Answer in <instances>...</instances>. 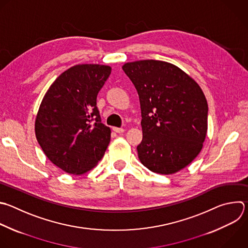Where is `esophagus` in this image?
I'll list each match as a JSON object with an SVG mask.
<instances>
[{
    "label": "esophagus",
    "mask_w": 248,
    "mask_h": 248,
    "mask_svg": "<svg viewBox=\"0 0 248 248\" xmlns=\"http://www.w3.org/2000/svg\"><path fill=\"white\" fill-rule=\"evenodd\" d=\"M113 130L117 133H123L124 131V129L123 127H113Z\"/></svg>",
    "instance_id": "1"
}]
</instances>
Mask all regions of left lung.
Wrapping results in <instances>:
<instances>
[{
	"mask_svg": "<svg viewBox=\"0 0 248 248\" xmlns=\"http://www.w3.org/2000/svg\"><path fill=\"white\" fill-rule=\"evenodd\" d=\"M123 70L140 100L141 163L158 174L178 172L200 154L206 137L208 106L202 90L183 70L166 61L127 62Z\"/></svg>",
	"mask_w": 248,
	"mask_h": 248,
	"instance_id": "8db88e82",
	"label": "left lung"
}]
</instances>
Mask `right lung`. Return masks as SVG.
I'll return each mask as SVG.
<instances>
[{"label":"right lung","instance_id":"obj_1","mask_svg":"<svg viewBox=\"0 0 248 248\" xmlns=\"http://www.w3.org/2000/svg\"><path fill=\"white\" fill-rule=\"evenodd\" d=\"M112 68L78 64L63 72L46 93L36 121V138L47 158L63 171L80 175L93 170L110 143L96 98Z\"/></svg>","mask_w":248,"mask_h":248}]
</instances>
